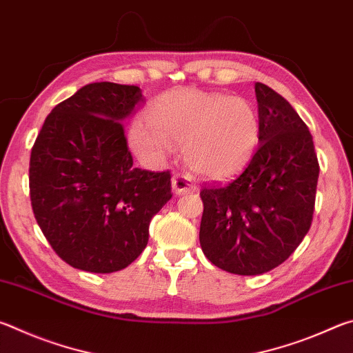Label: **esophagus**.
Here are the masks:
<instances>
[{"label":"esophagus","instance_id":"obj_1","mask_svg":"<svg viewBox=\"0 0 353 353\" xmlns=\"http://www.w3.org/2000/svg\"><path fill=\"white\" fill-rule=\"evenodd\" d=\"M172 190H174L176 194H185L188 191L196 190V185L191 181V177L187 174H182V172H176L172 176Z\"/></svg>","mask_w":353,"mask_h":353}]
</instances>
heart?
<instances>
[{"label": "heart", "instance_id": "1", "mask_svg": "<svg viewBox=\"0 0 353 353\" xmlns=\"http://www.w3.org/2000/svg\"><path fill=\"white\" fill-rule=\"evenodd\" d=\"M148 117L130 126L135 152L160 160L183 145L190 168L213 181L238 174L260 143L259 113L243 98L181 88L163 94Z\"/></svg>", "mask_w": 353, "mask_h": 353}]
</instances>
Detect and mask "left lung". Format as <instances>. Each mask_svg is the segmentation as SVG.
Segmentation results:
<instances>
[{"instance_id":"8db88e82","label":"left lung","mask_w":353,"mask_h":353,"mask_svg":"<svg viewBox=\"0 0 353 353\" xmlns=\"http://www.w3.org/2000/svg\"><path fill=\"white\" fill-rule=\"evenodd\" d=\"M260 143L229 183L201 190L199 241L214 266L238 276L277 268L302 243L313 221L319 163L313 137L291 104L255 83Z\"/></svg>"}]
</instances>
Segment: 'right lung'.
I'll return each instance as SVG.
<instances>
[{
  "label": "right lung",
  "instance_id": "right-lung-1",
  "mask_svg": "<svg viewBox=\"0 0 353 353\" xmlns=\"http://www.w3.org/2000/svg\"><path fill=\"white\" fill-rule=\"evenodd\" d=\"M137 85L94 82L46 117L29 162L37 224L76 270L107 274L129 266L149 223L171 199V172L134 168L123 123L143 103Z\"/></svg>",
  "mask_w": 353,
  "mask_h": 353
}]
</instances>
